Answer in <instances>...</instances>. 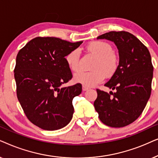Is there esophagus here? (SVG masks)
Returning <instances> with one entry per match:
<instances>
[{"mask_svg":"<svg viewBox=\"0 0 158 158\" xmlns=\"http://www.w3.org/2000/svg\"><path fill=\"white\" fill-rule=\"evenodd\" d=\"M88 89H89V88L86 87H85V86H83V87H82L83 91H87V90H88Z\"/></svg>","mask_w":158,"mask_h":158,"instance_id":"obj_1","label":"esophagus"}]
</instances>
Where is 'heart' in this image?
<instances>
[{"mask_svg":"<svg viewBox=\"0 0 158 158\" xmlns=\"http://www.w3.org/2000/svg\"><path fill=\"white\" fill-rule=\"evenodd\" d=\"M87 48L97 57L92 64V71L76 73L73 81L86 87H92L102 82L106 76L110 77L114 74L118 66V58L113 52L112 45L107 42H92ZM79 59L80 52L78 49L71 50L66 55V61L71 71L77 72L80 70Z\"/></svg>","mask_w":158,"mask_h":158,"instance_id":"heart-1","label":"heart"}]
</instances>
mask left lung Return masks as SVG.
<instances>
[{
  "instance_id": "obj_1",
  "label": "left lung",
  "mask_w": 158,
  "mask_h": 158,
  "mask_svg": "<svg viewBox=\"0 0 158 158\" xmlns=\"http://www.w3.org/2000/svg\"><path fill=\"white\" fill-rule=\"evenodd\" d=\"M97 39L115 43L119 63L116 71L105 84L115 92L97 89L94 108L104 124L126 127L139 117L150 99L153 77L150 53L137 37L127 31H109Z\"/></svg>"
}]
</instances>
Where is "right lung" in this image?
<instances>
[{"label": "right lung", "mask_w": 158, "mask_h": 158, "mask_svg": "<svg viewBox=\"0 0 158 158\" xmlns=\"http://www.w3.org/2000/svg\"><path fill=\"white\" fill-rule=\"evenodd\" d=\"M82 43L38 37L19 51L14 69L16 94L27 118L37 127L54 131L72 118V100L82 88L81 84L62 87L72 78L65 57Z\"/></svg>", "instance_id": "add662e5"}]
</instances>
